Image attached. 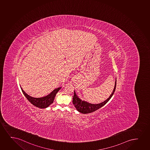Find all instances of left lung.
Returning a JSON list of instances; mask_svg holds the SVG:
<instances>
[{
  "mask_svg": "<svg viewBox=\"0 0 150 150\" xmlns=\"http://www.w3.org/2000/svg\"><path fill=\"white\" fill-rule=\"evenodd\" d=\"M116 81H116V78L115 87H114L112 92L108 98L104 101L103 103H100L98 104H92L91 103H88L86 101L82 100L81 99H80V98L79 97L77 94H76L75 91H74V95L73 99H72L73 104L74 105V106H75V108L78 112H80L82 114H88V113H90V112H94L95 110H98L99 108L103 107V105L106 104V103L110 100L111 97L112 96V95L115 91V90H116Z\"/></svg>",
  "mask_w": 150,
  "mask_h": 150,
  "instance_id": "obj_1",
  "label": "left lung"
}]
</instances>
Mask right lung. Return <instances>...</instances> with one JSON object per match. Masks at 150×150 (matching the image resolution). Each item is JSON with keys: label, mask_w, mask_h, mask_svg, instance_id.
I'll list each match as a JSON object with an SVG mask.
<instances>
[{"label": "right lung", "mask_w": 150, "mask_h": 150, "mask_svg": "<svg viewBox=\"0 0 150 150\" xmlns=\"http://www.w3.org/2000/svg\"><path fill=\"white\" fill-rule=\"evenodd\" d=\"M20 87L23 94L26 97V98L31 103H32L34 106L40 108H47L53 103L55 96L56 95L57 92L61 88V87L57 88L54 90L53 91H52L51 93L47 96L36 98V97H33L28 95L25 91L22 89L21 86Z\"/></svg>", "instance_id": "obj_1"}]
</instances>
